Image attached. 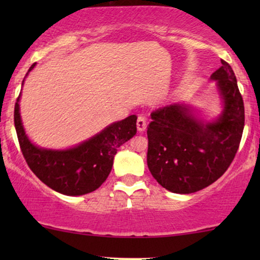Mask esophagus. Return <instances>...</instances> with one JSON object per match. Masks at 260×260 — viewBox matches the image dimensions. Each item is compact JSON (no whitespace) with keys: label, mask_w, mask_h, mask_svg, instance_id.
<instances>
[{"label":"esophagus","mask_w":260,"mask_h":260,"mask_svg":"<svg viewBox=\"0 0 260 260\" xmlns=\"http://www.w3.org/2000/svg\"><path fill=\"white\" fill-rule=\"evenodd\" d=\"M147 129V119L143 116H138L137 118V130L138 133H143Z\"/></svg>","instance_id":"1"}]
</instances>
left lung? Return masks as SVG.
<instances>
[{"label":"left lung","mask_w":260,"mask_h":260,"mask_svg":"<svg viewBox=\"0 0 260 260\" xmlns=\"http://www.w3.org/2000/svg\"><path fill=\"white\" fill-rule=\"evenodd\" d=\"M221 111L204 119L191 104L181 102L151 113L148 127V168L167 190L190 194L215 182L236 156L244 130V102L229 63L211 76Z\"/></svg>","instance_id":"8db88e82"}]
</instances>
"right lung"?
<instances>
[{"instance_id":"add662e5","label":"right lung","mask_w":260,"mask_h":260,"mask_svg":"<svg viewBox=\"0 0 260 260\" xmlns=\"http://www.w3.org/2000/svg\"><path fill=\"white\" fill-rule=\"evenodd\" d=\"M35 65L37 62L30 66L24 79ZM20 99L21 92L15 104L14 123L27 165L46 186L69 197H79L101 187L111 172L117 149L137 133V117L131 115L71 148L39 147L29 140L23 127Z\"/></svg>"}]
</instances>
